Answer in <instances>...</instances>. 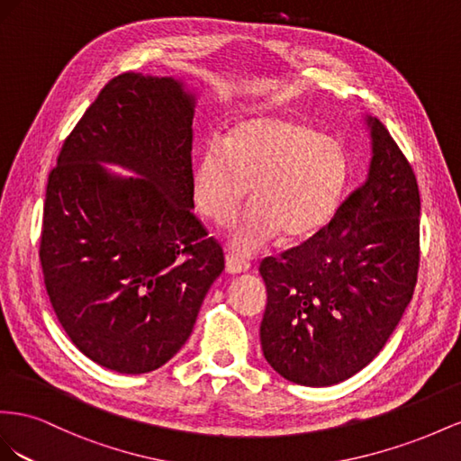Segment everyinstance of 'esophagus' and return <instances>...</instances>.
I'll list each match as a JSON object with an SVG mask.
<instances>
[{"label":"esophagus","mask_w":461,"mask_h":461,"mask_svg":"<svg viewBox=\"0 0 461 461\" xmlns=\"http://www.w3.org/2000/svg\"><path fill=\"white\" fill-rule=\"evenodd\" d=\"M226 270H228L230 274L247 272V270H249V262L243 260V258H240V257L231 255V253H228V255H226Z\"/></svg>","instance_id":"1"}]
</instances>
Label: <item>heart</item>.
Returning <instances> with one entry per match:
<instances>
[{"label":"heart","mask_w":461,"mask_h":461,"mask_svg":"<svg viewBox=\"0 0 461 461\" xmlns=\"http://www.w3.org/2000/svg\"><path fill=\"white\" fill-rule=\"evenodd\" d=\"M348 177L339 144L303 122L255 117L210 140L194 164L193 196L218 226L238 216L251 187V208L233 228L231 249L253 255L276 235L303 241L332 218Z\"/></svg>","instance_id":"b5f03b06"}]
</instances>
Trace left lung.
<instances>
[{
  "instance_id": "8db88e82",
  "label": "left lung",
  "mask_w": 461,
  "mask_h": 461,
  "mask_svg": "<svg viewBox=\"0 0 461 461\" xmlns=\"http://www.w3.org/2000/svg\"><path fill=\"white\" fill-rule=\"evenodd\" d=\"M361 185L311 240L260 262V344L276 373L332 386L369 365L410 305L420 262L417 177L378 120Z\"/></svg>"
}]
</instances>
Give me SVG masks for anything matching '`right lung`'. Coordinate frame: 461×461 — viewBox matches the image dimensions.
<instances>
[{
	"label": "right lung",
	"mask_w": 461,
	"mask_h": 461,
	"mask_svg": "<svg viewBox=\"0 0 461 461\" xmlns=\"http://www.w3.org/2000/svg\"><path fill=\"white\" fill-rule=\"evenodd\" d=\"M193 108L172 77L117 75L48 177L41 265L50 303L73 344L117 373L172 359L223 270L221 245L193 214ZM102 161L141 177L112 176Z\"/></svg>",
	"instance_id": "1"
}]
</instances>
